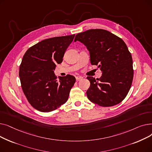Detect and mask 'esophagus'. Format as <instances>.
Returning a JSON list of instances; mask_svg holds the SVG:
<instances>
[{"instance_id": "obj_1", "label": "esophagus", "mask_w": 152, "mask_h": 152, "mask_svg": "<svg viewBox=\"0 0 152 152\" xmlns=\"http://www.w3.org/2000/svg\"><path fill=\"white\" fill-rule=\"evenodd\" d=\"M76 79L77 81H79V80H81V79H83V77L81 76H77L76 77Z\"/></svg>"}]
</instances>
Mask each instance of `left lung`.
<instances>
[{
	"label": "left lung",
	"mask_w": 152,
	"mask_h": 152,
	"mask_svg": "<svg viewBox=\"0 0 152 152\" xmlns=\"http://www.w3.org/2000/svg\"><path fill=\"white\" fill-rule=\"evenodd\" d=\"M89 52L91 63L98 65L102 77L87 76L91 86L87 98L101 107H111L122 102L131 87L134 70L132 58L123 40L102 29H89L76 35Z\"/></svg>",
	"instance_id": "8db88e82"
}]
</instances>
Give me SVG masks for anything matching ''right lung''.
Returning a JSON list of instances; mask_svg holds the SVG:
<instances>
[{
    "mask_svg": "<svg viewBox=\"0 0 152 152\" xmlns=\"http://www.w3.org/2000/svg\"><path fill=\"white\" fill-rule=\"evenodd\" d=\"M75 34L44 39L29 48L20 66L23 91L32 107L42 112L57 109L68 100L76 78L54 74L56 64L63 61Z\"/></svg>",
    "mask_w": 152,
    "mask_h": 152,
    "instance_id": "1",
    "label": "right lung"
}]
</instances>
